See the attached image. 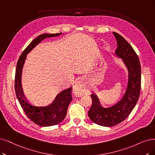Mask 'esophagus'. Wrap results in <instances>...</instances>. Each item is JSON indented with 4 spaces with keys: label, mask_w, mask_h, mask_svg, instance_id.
Masks as SVG:
<instances>
[{
    "label": "esophagus",
    "mask_w": 155,
    "mask_h": 155,
    "mask_svg": "<svg viewBox=\"0 0 155 155\" xmlns=\"http://www.w3.org/2000/svg\"><path fill=\"white\" fill-rule=\"evenodd\" d=\"M74 91L75 95L78 97L83 95L84 94L86 90H85V88H84L83 83L81 80H79V81H78L76 83L74 88Z\"/></svg>",
    "instance_id": "1"
}]
</instances>
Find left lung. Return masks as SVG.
Wrapping results in <instances>:
<instances>
[{
  "label": "left lung",
  "instance_id": "8db88e82",
  "mask_svg": "<svg viewBox=\"0 0 155 155\" xmlns=\"http://www.w3.org/2000/svg\"><path fill=\"white\" fill-rule=\"evenodd\" d=\"M113 34L117 45L115 54L123 60L127 68L128 81L124 96L110 107H102L97 95L91 94L92 105L88 116L93 122L103 127H113L124 121L135 106L140 92L141 68L137 54L121 35L116 32Z\"/></svg>",
  "mask_w": 155,
  "mask_h": 155
}]
</instances>
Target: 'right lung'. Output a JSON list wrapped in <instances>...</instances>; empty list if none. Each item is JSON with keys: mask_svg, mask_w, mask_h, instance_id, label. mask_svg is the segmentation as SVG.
Returning <instances> with one entry per match:
<instances>
[{"mask_svg": "<svg viewBox=\"0 0 155 155\" xmlns=\"http://www.w3.org/2000/svg\"><path fill=\"white\" fill-rule=\"evenodd\" d=\"M58 34H45L36 38L25 49L18 60L15 81L16 95L21 107L28 118L35 124L42 127H50L57 125L62 121L66 116L68 106L71 102L72 88L61 91L57 95L53 103L46 107H35L26 101L21 86V73L27 54L39 43L48 38L58 36Z\"/></svg>", "mask_w": 155, "mask_h": 155, "instance_id": "right-lung-1", "label": "right lung"}]
</instances>
